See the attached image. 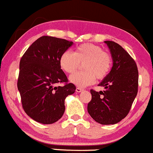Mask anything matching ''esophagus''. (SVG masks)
<instances>
[{
	"mask_svg": "<svg viewBox=\"0 0 153 153\" xmlns=\"http://www.w3.org/2000/svg\"><path fill=\"white\" fill-rule=\"evenodd\" d=\"M84 91V89L82 88H80V87H77L76 88V92H81V91Z\"/></svg>",
	"mask_w": 153,
	"mask_h": 153,
	"instance_id": "obj_1",
	"label": "esophagus"
}]
</instances>
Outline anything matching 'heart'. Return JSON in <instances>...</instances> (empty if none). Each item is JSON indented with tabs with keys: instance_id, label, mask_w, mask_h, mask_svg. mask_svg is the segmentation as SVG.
<instances>
[{
	"instance_id": "obj_1",
	"label": "heart",
	"mask_w": 153,
	"mask_h": 153,
	"mask_svg": "<svg viewBox=\"0 0 153 153\" xmlns=\"http://www.w3.org/2000/svg\"><path fill=\"white\" fill-rule=\"evenodd\" d=\"M61 68L68 74H73L82 65L84 71L70 77L72 83L79 87L91 85L95 79L102 80L108 76L112 67V58L101 47L93 44H82L74 52L65 51L59 58Z\"/></svg>"
}]
</instances>
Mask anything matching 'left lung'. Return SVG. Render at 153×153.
<instances>
[{
  "instance_id": "8db88e82",
  "label": "left lung",
  "mask_w": 153,
  "mask_h": 153,
  "mask_svg": "<svg viewBox=\"0 0 153 153\" xmlns=\"http://www.w3.org/2000/svg\"><path fill=\"white\" fill-rule=\"evenodd\" d=\"M104 42L110 50L113 66L99 84L105 90L90 91L88 112L100 124H115L126 117L137 96L138 71L134 60L120 45L112 41Z\"/></svg>"
}]
</instances>
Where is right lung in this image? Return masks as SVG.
<instances>
[{
    "label": "right lung",
    "mask_w": 153,
    "mask_h": 153,
    "mask_svg": "<svg viewBox=\"0 0 153 153\" xmlns=\"http://www.w3.org/2000/svg\"><path fill=\"white\" fill-rule=\"evenodd\" d=\"M73 42L42 36L26 51L19 65L18 89L26 114L43 124H51L62 117L65 100L75 92L61 69L59 58ZM63 83L62 86L56 84Z\"/></svg>",
    "instance_id": "right-lung-1"
}]
</instances>
